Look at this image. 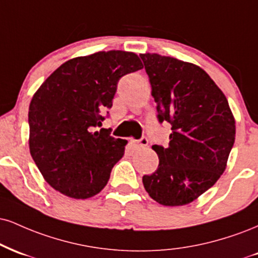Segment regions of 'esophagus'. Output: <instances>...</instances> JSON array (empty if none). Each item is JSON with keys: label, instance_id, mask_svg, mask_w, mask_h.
Instances as JSON below:
<instances>
[{"label": "esophagus", "instance_id": "obj_1", "mask_svg": "<svg viewBox=\"0 0 258 258\" xmlns=\"http://www.w3.org/2000/svg\"><path fill=\"white\" fill-rule=\"evenodd\" d=\"M148 138L143 137L139 141H132V147L135 148V150H139V149L148 147Z\"/></svg>", "mask_w": 258, "mask_h": 258}]
</instances>
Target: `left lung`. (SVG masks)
<instances>
[{
    "label": "left lung",
    "instance_id": "obj_1",
    "mask_svg": "<svg viewBox=\"0 0 258 258\" xmlns=\"http://www.w3.org/2000/svg\"><path fill=\"white\" fill-rule=\"evenodd\" d=\"M160 122L172 125L168 147L153 145L160 163L143 176L149 196L166 207L197 200L225 172L235 138L228 101L204 70L160 54L139 55Z\"/></svg>",
    "mask_w": 258,
    "mask_h": 258
}]
</instances>
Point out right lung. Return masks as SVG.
Masks as SVG:
<instances>
[{
    "label": "right lung",
    "mask_w": 258,
    "mask_h": 258,
    "mask_svg": "<svg viewBox=\"0 0 258 258\" xmlns=\"http://www.w3.org/2000/svg\"><path fill=\"white\" fill-rule=\"evenodd\" d=\"M142 68L135 52L98 51L62 63L35 92L30 153L52 188L76 200L103 190L127 141L113 138L109 130H94L113 105L119 79Z\"/></svg>",
    "instance_id": "1"
}]
</instances>
